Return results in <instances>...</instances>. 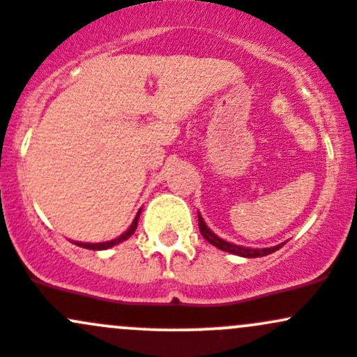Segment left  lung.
Here are the masks:
<instances>
[{"mask_svg":"<svg viewBox=\"0 0 357 357\" xmlns=\"http://www.w3.org/2000/svg\"><path fill=\"white\" fill-rule=\"evenodd\" d=\"M197 220H199L201 235H203V237L209 242V244H213L215 248L222 249V251H227V252H232V255L242 256V258H261V256L271 255V252H275L277 249H280L282 245H284V244H278V245H275V248H263V249H251V248H244V245H235V244H232V242L223 241V238H220L218 235L213 234L211 230L208 229V225H206L203 216H201L199 213H197Z\"/></svg>","mask_w":357,"mask_h":357,"instance_id":"left-lung-1","label":"left lung"}]
</instances>
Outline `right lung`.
<instances>
[{
  "instance_id": "right-lung-1",
  "label": "right lung",
  "mask_w": 357,
  "mask_h": 357,
  "mask_svg": "<svg viewBox=\"0 0 357 357\" xmlns=\"http://www.w3.org/2000/svg\"><path fill=\"white\" fill-rule=\"evenodd\" d=\"M139 215H141V211L137 213V216H135V220L132 222V225L128 227L127 232H123L120 237L113 238V241H108V242H98V244H87V242H75L77 245H80V248H86V249H93V251H101V249H108V248H113V245L120 244V242L127 241L128 237H130L132 234L135 232V229H137V220H139Z\"/></svg>"
}]
</instances>
